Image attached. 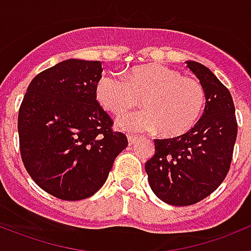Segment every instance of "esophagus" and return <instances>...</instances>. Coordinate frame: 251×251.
<instances>
[{"label":"esophagus","instance_id":"1","mask_svg":"<svg viewBox=\"0 0 251 251\" xmlns=\"http://www.w3.org/2000/svg\"><path fill=\"white\" fill-rule=\"evenodd\" d=\"M138 141V137H134V136H128V143L129 146H133L136 142Z\"/></svg>","mask_w":251,"mask_h":251}]
</instances>
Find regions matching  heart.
<instances>
[{
    "label": "heart",
    "mask_w": 251,
    "mask_h": 251,
    "mask_svg": "<svg viewBox=\"0 0 251 251\" xmlns=\"http://www.w3.org/2000/svg\"><path fill=\"white\" fill-rule=\"evenodd\" d=\"M95 94L99 104L114 115L123 114L142 98L146 109L121 117L118 128L128 133L159 129L166 137L182 136L192 129L206 103L200 81L161 64L136 66L127 75H103Z\"/></svg>",
    "instance_id": "1"
}]
</instances>
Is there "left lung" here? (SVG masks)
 <instances>
[{"label":"left lung","instance_id":"1","mask_svg":"<svg viewBox=\"0 0 251 251\" xmlns=\"http://www.w3.org/2000/svg\"><path fill=\"white\" fill-rule=\"evenodd\" d=\"M186 64L205 89L202 117L182 136L154 139V156L146 162L152 191L174 206L194 205L221 185L231 165L238 134L227 88L202 64Z\"/></svg>","mask_w":251,"mask_h":251}]
</instances>
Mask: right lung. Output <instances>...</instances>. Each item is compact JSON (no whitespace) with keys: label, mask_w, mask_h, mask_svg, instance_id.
<instances>
[{"label":"right lung","mask_w":251,"mask_h":251,"mask_svg":"<svg viewBox=\"0 0 251 251\" xmlns=\"http://www.w3.org/2000/svg\"><path fill=\"white\" fill-rule=\"evenodd\" d=\"M100 61L69 59L32 79L19 110L20 152L36 185L60 200L93 196L128 146L97 101Z\"/></svg>","instance_id":"obj_1"}]
</instances>
